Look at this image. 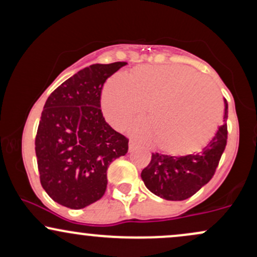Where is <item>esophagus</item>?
<instances>
[{
    "instance_id": "obj_1",
    "label": "esophagus",
    "mask_w": 257,
    "mask_h": 257,
    "mask_svg": "<svg viewBox=\"0 0 257 257\" xmlns=\"http://www.w3.org/2000/svg\"><path fill=\"white\" fill-rule=\"evenodd\" d=\"M135 149H137V144L134 141H129V152H133Z\"/></svg>"
}]
</instances>
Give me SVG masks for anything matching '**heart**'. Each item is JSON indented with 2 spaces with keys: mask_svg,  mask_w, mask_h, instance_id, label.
I'll use <instances>...</instances> for the list:
<instances>
[{
  "mask_svg": "<svg viewBox=\"0 0 257 257\" xmlns=\"http://www.w3.org/2000/svg\"><path fill=\"white\" fill-rule=\"evenodd\" d=\"M147 106V122L132 133L172 155L198 151L210 140L221 118L220 95L209 81L181 65L140 66L128 79L111 78L102 110L112 125L122 128Z\"/></svg>",
  "mask_w": 257,
  "mask_h": 257,
  "instance_id": "obj_1",
  "label": "heart"
}]
</instances>
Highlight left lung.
Returning a JSON list of instances; mask_svg holds the SVG:
<instances>
[{"instance_id": "obj_1", "label": "left lung", "mask_w": 257, "mask_h": 257, "mask_svg": "<svg viewBox=\"0 0 257 257\" xmlns=\"http://www.w3.org/2000/svg\"><path fill=\"white\" fill-rule=\"evenodd\" d=\"M223 104L222 125L199 153L179 157L152 153L151 162L141 172V179L153 194L167 200H184L210 181L227 143L226 99Z\"/></svg>"}]
</instances>
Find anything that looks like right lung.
Returning a JSON list of instances; mask_svg holds the SVG:
<instances>
[{"instance_id":"obj_1","label":"right lung","mask_w":257,"mask_h":257,"mask_svg":"<svg viewBox=\"0 0 257 257\" xmlns=\"http://www.w3.org/2000/svg\"><path fill=\"white\" fill-rule=\"evenodd\" d=\"M126 63L79 70L47 99L35 150L41 185L60 205L82 209L104 196L107 168L128 152V140L106 123L101 90Z\"/></svg>"}]
</instances>
